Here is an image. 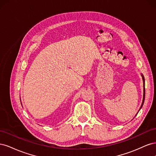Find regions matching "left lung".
<instances>
[{
  "instance_id": "obj_1",
  "label": "left lung",
  "mask_w": 156,
  "mask_h": 156,
  "mask_svg": "<svg viewBox=\"0 0 156 156\" xmlns=\"http://www.w3.org/2000/svg\"><path fill=\"white\" fill-rule=\"evenodd\" d=\"M142 76H143V81L144 82V77H143V75H142ZM144 98H145V87H144V94H143V103H142V105H141V106H140V109L141 108H142V107H143V103H144ZM140 109H139V111H140Z\"/></svg>"
}]
</instances>
